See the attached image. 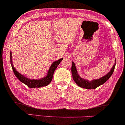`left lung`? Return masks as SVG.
Here are the masks:
<instances>
[{
    "mask_svg": "<svg viewBox=\"0 0 125 125\" xmlns=\"http://www.w3.org/2000/svg\"><path fill=\"white\" fill-rule=\"evenodd\" d=\"M115 64H115L113 65V66L112 67V68L110 70L109 72L107 74H106L105 76H104V77H102L101 78L99 79L93 80V81L89 82L87 80L81 78L78 75L76 69L75 64H74L73 62H72V74L73 79L74 81L80 87H83V88L84 89H94L99 86L101 84L104 83L110 78V77L111 76L112 74L113 73V71H114Z\"/></svg>",
    "mask_w": 125,
    "mask_h": 125,
    "instance_id": "left-lung-1",
    "label": "left lung"
}]
</instances>
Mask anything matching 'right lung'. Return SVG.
Returning <instances> with one entry per match:
<instances>
[{"label": "right lung", "mask_w": 125, "mask_h": 125, "mask_svg": "<svg viewBox=\"0 0 125 125\" xmlns=\"http://www.w3.org/2000/svg\"><path fill=\"white\" fill-rule=\"evenodd\" d=\"M10 63L12 66L13 71L14 74L16 76L17 78L20 81L26 85H27L29 87L31 88H35V87H42L43 86H45L49 84L51 82L53 78V75L54 72L57 68L59 64L62 61L63 59L62 58L61 59L58 60V61L54 62L51 65L50 67L49 70L48 74L46 77L43 78L41 79H30L27 78L25 76L21 75V74L19 73L15 69V67H13V65L12 64V52H10Z\"/></svg>", "instance_id": "1"}]
</instances>
